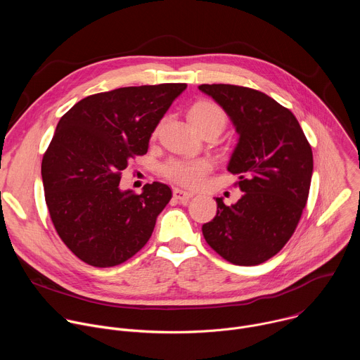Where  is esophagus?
Listing matches in <instances>:
<instances>
[{
    "label": "esophagus",
    "instance_id": "esophagus-1",
    "mask_svg": "<svg viewBox=\"0 0 360 360\" xmlns=\"http://www.w3.org/2000/svg\"><path fill=\"white\" fill-rule=\"evenodd\" d=\"M174 196H175L176 199H179V200L185 202V200L191 199V198L193 196V193H192V192H186V191L179 189V188H175V189H174Z\"/></svg>",
    "mask_w": 360,
    "mask_h": 360
}]
</instances>
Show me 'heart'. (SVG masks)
<instances>
[{"label": "heart", "mask_w": 360, "mask_h": 360, "mask_svg": "<svg viewBox=\"0 0 360 360\" xmlns=\"http://www.w3.org/2000/svg\"><path fill=\"white\" fill-rule=\"evenodd\" d=\"M188 120L196 131L217 127L222 131L226 124L224 110L208 99L196 101L188 111ZM211 161L200 160H171L162 167V174L172 182L184 186H196L211 171Z\"/></svg>", "instance_id": "b5f03b06"}]
</instances>
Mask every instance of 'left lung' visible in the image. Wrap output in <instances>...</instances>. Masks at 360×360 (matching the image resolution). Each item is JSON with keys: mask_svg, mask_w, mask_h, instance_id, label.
<instances>
[{"mask_svg": "<svg viewBox=\"0 0 360 360\" xmlns=\"http://www.w3.org/2000/svg\"><path fill=\"white\" fill-rule=\"evenodd\" d=\"M233 122L239 141L228 171L243 192L233 205L217 198V217L202 225L208 245L233 265L275 256L293 235L309 196L314 155L297 120L266 94L229 84H202Z\"/></svg>", "mask_w": 360, "mask_h": 360, "instance_id": "obj_1", "label": "left lung"}]
</instances>
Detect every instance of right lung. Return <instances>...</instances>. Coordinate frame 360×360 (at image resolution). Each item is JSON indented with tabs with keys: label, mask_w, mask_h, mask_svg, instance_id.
<instances>
[{
	"label": "right lung",
	"mask_w": 360,
	"mask_h": 360,
	"mask_svg": "<svg viewBox=\"0 0 360 360\" xmlns=\"http://www.w3.org/2000/svg\"><path fill=\"white\" fill-rule=\"evenodd\" d=\"M186 84L125 86L89 95L60 120L44 153L45 202L68 249L96 268L124 264L149 240L172 198L161 182L121 191L122 171Z\"/></svg>",
	"instance_id": "obj_1"
}]
</instances>
